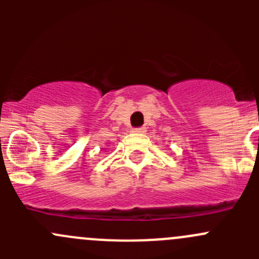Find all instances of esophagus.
Returning a JSON list of instances; mask_svg holds the SVG:
<instances>
[{"label":"esophagus","mask_w":259,"mask_h":259,"mask_svg":"<svg viewBox=\"0 0 259 259\" xmlns=\"http://www.w3.org/2000/svg\"><path fill=\"white\" fill-rule=\"evenodd\" d=\"M133 132H134V133H137V134H144V133L146 132V127H145V126L134 127V129H133Z\"/></svg>","instance_id":"obj_1"}]
</instances>
